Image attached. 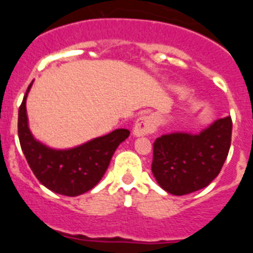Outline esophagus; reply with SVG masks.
<instances>
[{"label":"esophagus","instance_id":"1","mask_svg":"<svg viewBox=\"0 0 253 253\" xmlns=\"http://www.w3.org/2000/svg\"><path fill=\"white\" fill-rule=\"evenodd\" d=\"M156 130V120L152 115H140L137 119L133 128L134 137H143Z\"/></svg>","mask_w":253,"mask_h":253}]
</instances>
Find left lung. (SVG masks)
<instances>
[{
  "instance_id": "obj_1",
  "label": "left lung",
  "mask_w": 253,
  "mask_h": 253,
  "mask_svg": "<svg viewBox=\"0 0 253 253\" xmlns=\"http://www.w3.org/2000/svg\"><path fill=\"white\" fill-rule=\"evenodd\" d=\"M232 119L225 116L199 134H163L153 144L152 173L172 195L204 189L219 175L229 152Z\"/></svg>"
}]
</instances>
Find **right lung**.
Returning <instances> with one entry per match:
<instances>
[{
  "mask_svg": "<svg viewBox=\"0 0 253 253\" xmlns=\"http://www.w3.org/2000/svg\"><path fill=\"white\" fill-rule=\"evenodd\" d=\"M34 82V81H33ZM33 82L26 90L19 109L20 146L31 171L53 193L78 196L99 184L106 172L114 152L129 137L128 129H115L102 137L93 138L81 146L55 149L35 139L29 128L26 99Z\"/></svg>",
  "mask_w": 253,
  "mask_h": 253,
  "instance_id": "right-lung-1",
  "label": "right lung"
}]
</instances>
